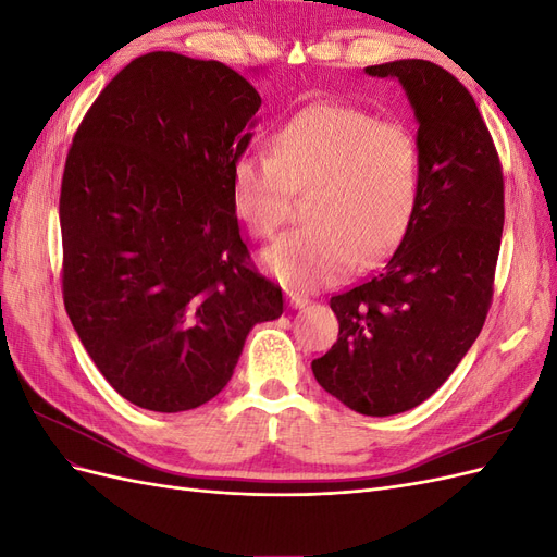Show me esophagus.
Listing matches in <instances>:
<instances>
[{
  "instance_id": "1",
  "label": "esophagus",
  "mask_w": 557,
  "mask_h": 557,
  "mask_svg": "<svg viewBox=\"0 0 557 557\" xmlns=\"http://www.w3.org/2000/svg\"><path fill=\"white\" fill-rule=\"evenodd\" d=\"M288 301H290V307L293 309H305V307H309V297H305V295H299V293H288Z\"/></svg>"
}]
</instances>
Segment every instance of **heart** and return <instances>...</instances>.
Wrapping results in <instances>:
<instances>
[{"label":"heart","instance_id":"1","mask_svg":"<svg viewBox=\"0 0 557 557\" xmlns=\"http://www.w3.org/2000/svg\"><path fill=\"white\" fill-rule=\"evenodd\" d=\"M274 156L248 150L232 166V207L252 237L272 239L295 195L309 197L311 225L264 252L283 285L309 290L374 262L407 232L420 195L413 134L346 104H313L274 137Z\"/></svg>","mask_w":557,"mask_h":557}]
</instances>
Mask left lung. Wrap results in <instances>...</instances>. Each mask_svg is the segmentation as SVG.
I'll return each mask as SVG.
<instances>
[{"mask_svg": "<svg viewBox=\"0 0 557 557\" xmlns=\"http://www.w3.org/2000/svg\"><path fill=\"white\" fill-rule=\"evenodd\" d=\"M364 72L397 78L407 90L418 121L420 195L381 272L330 299L339 339L311 369L348 409L395 416L440 391L485 323L504 178L474 97L444 66L397 60Z\"/></svg>", "mask_w": 557, "mask_h": 557, "instance_id": "obj_1", "label": "left lung"}]
</instances>
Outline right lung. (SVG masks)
<instances>
[{"label": "right lung", "mask_w": 557, "mask_h": 557, "mask_svg": "<svg viewBox=\"0 0 557 557\" xmlns=\"http://www.w3.org/2000/svg\"><path fill=\"white\" fill-rule=\"evenodd\" d=\"M262 104L227 64L156 50L83 115L60 190L62 297L117 395L148 411L201 407L283 295L242 242L232 166Z\"/></svg>", "instance_id": "add662e5"}]
</instances>
